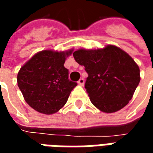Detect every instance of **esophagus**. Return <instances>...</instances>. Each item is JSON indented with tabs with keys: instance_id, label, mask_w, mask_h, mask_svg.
<instances>
[{
	"instance_id": "obj_1",
	"label": "esophagus",
	"mask_w": 153,
	"mask_h": 153,
	"mask_svg": "<svg viewBox=\"0 0 153 153\" xmlns=\"http://www.w3.org/2000/svg\"><path fill=\"white\" fill-rule=\"evenodd\" d=\"M78 84L80 85V86H83V84H84V79H80L78 81Z\"/></svg>"
}]
</instances>
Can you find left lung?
I'll return each mask as SVG.
<instances>
[{"label":"left lung","instance_id":"left-lung-1","mask_svg":"<svg viewBox=\"0 0 153 153\" xmlns=\"http://www.w3.org/2000/svg\"><path fill=\"white\" fill-rule=\"evenodd\" d=\"M77 63L88 74L85 88L97 109L113 113L132 99L140 81L139 67L120 47L107 45L102 49L81 48L73 53Z\"/></svg>","mask_w":153,"mask_h":153}]
</instances>
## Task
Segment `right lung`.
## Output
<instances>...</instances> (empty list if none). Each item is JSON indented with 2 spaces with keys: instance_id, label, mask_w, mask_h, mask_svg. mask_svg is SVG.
<instances>
[{
  "instance_id": "add662e5",
  "label": "right lung",
  "mask_w": 153,
  "mask_h": 153,
  "mask_svg": "<svg viewBox=\"0 0 153 153\" xmlns=\"http://www.w3.org/2000/svg\"><path fill=\"white\" fill-rule=\"evenodd\" d=\"M73 52L44 50L20 68L17 83L24 98L33 109L45 115L59 111L67 102L77 83L69 79L65 61Z\"/></svg>"
}]
</instances>
